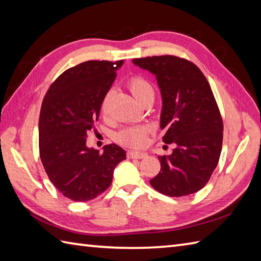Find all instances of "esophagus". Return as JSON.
Here are the masks:
<instances>
[{"instance_id":"1","label":"esophagus","mask_w":261,"mask_h":261,"mask_svg":"<svg viewBox=\"0 0 261 261\" xmlns=\"http://www.w3.org/2000/svg\"><path fill=\"white\" fill-rule=\"evenodd\" d=\"M126 157L130 159H142L147 157L146 152H138V151H129L126 153Z\"/></svg>"}]
</instances>
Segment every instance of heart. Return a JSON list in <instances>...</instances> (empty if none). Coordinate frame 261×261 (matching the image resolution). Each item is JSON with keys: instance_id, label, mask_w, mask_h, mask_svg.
<instances>
[{"instance_id": "obj_1", "label": "heart", "mask_w": 261, "mask_h": 261, "mask_svg": "<svg viewBox=\"0 0 261 261\" xmlns=\"http://www.w3.org/2000/svg\"><path fill=\"white\" fill-rule=\"evenodd\" d=\"M127 87H129L132 95L135 96L139 103H142L146 99L151 98L153 99L154 96V90L153 86L149 83L146 79L141 76H134L131 77L127 82ZM112 96V91H109L105 94L99 110L103 115H107L109 112V104L110 99ZM149 132L148 126H127L121 130L118 135H116L115 139L121 145L131 147V148H139L145 145L146 142V136Z\"/></svg>"}]
</instances>
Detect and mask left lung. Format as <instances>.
<instances>
[{
  "label": "left lung",
  "mask_w": 261,
  "mask_h": 261,
  "mask_svg": "<svg viewBox=\"0 0 261 261\" xmlns=\"http://www.w3.org/2000/svg\"><path fill=\"white\" fill-rule=\"evenodd\" d=\"M154 75L163 98L160 127L165 143H174L168 156H159V174L150 180L168 196L191 195L206 185L219 163L223 122L207 80L196 65L176 56L132 60Z\"/></svg>",
  "instance_id": "1"
}]
</instances>
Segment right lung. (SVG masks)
Returning a JSON list of instances; mask_svg holds the SVG:
<instances>
[{
  "mask_svg": "<svg viewBox=\"0 0 261 261\" xmlns=\"http://www.w3.org/2000/svg\"><path fill=\"white\" fill-rule=\"evenodd\" d=\"M123 60H88L55 81L42 101L39 151L49 179L75 202H87L107 191L119 163L126 159L118 145L103 153L86 146L87 132L97 121L99 107Z\"/></svg>",
  "mask_w": 261,
  "mask_h": 261,
  "instance_id": "obj_1",
  "label": "right lung"
}]
</instances>
